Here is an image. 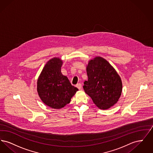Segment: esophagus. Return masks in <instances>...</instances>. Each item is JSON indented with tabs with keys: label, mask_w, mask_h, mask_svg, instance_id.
I'll return each mask as SVG.
<instances>
[{
	"label": "esophagus",
	"mask_w": 153,
	"mask_h": 153,
	"mask_svg": "<svg viewBox=\"0 0 153 153\" xmlns=\"http://www.w3.org/2000/svg\"><path fill=\"white\" fill-rule=\"evenodd\" d=\"M76 87L77 88L79 89H81V88H82V85L80 84V83H79V84H77V85H76Z\"/></svg>",
	"instance_id": "esophagus-1"
}]
</instances>
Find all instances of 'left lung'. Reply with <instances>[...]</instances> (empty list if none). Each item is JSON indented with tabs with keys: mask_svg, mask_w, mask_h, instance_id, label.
<instances>
[{
	"mask_svg": "<svg viewBox=\"0 0 153 153\" xmlns=\"http://www.w3.org/2000/svg\"><path fill=\"white\" fill-rule=\"evenodd\" d=\"M87 73L83 88L95 105L101 109L114 105L122 92V81L114 68L105 59L96 57L89 61Z\"/></svg>",
	"mask_w": 153,
	"mask_h": 153,
	"instance_id": "1",
	"label": "left lung"
}]
</instances>
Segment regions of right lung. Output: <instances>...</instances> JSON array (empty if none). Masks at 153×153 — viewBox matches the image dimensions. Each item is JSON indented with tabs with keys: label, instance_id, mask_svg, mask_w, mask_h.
<instances>
[{
	"label": "right lung",
	"instance_id": "1",
	"mask_svg": "<svg viewBox=\"0 0 153 153\" xmlns=\"http://www.w3.org/2000/svg\"><path fill=\"white\" fill-rule=\"evenodd\" d=\"M62 61L54 57L44 67L37 80V92L45 104L54 109H61L69 104L78 88L71 85L61 71Z\"/></svg>",
	"mask_w": 153,
	"mask_h": 153
}]
</instances>
